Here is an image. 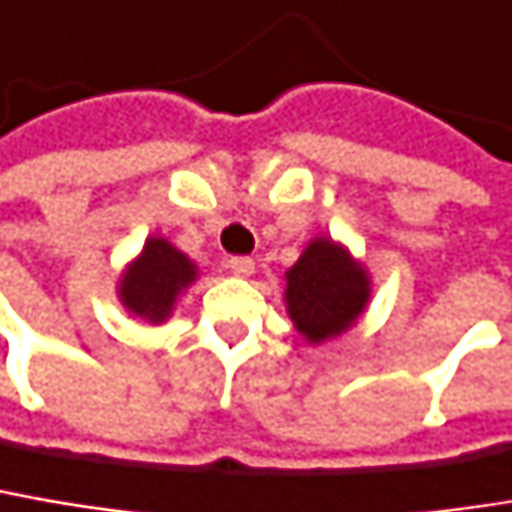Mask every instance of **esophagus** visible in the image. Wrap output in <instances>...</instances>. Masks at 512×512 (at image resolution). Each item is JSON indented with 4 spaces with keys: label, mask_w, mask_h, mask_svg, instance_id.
Here are the masks:
<instances>
[{
    "label": "esophagus",
    "mask_w": 512,
    "mask_h": 512,
    "mask_svg": "<svg viewBox=\"0 0 512 512\" xmlns=\"http://www.w3.org/2000/svg\"><path fill=\"white\" fill-rule=\"evenodd\" d=\"M228 272H234L240 278H249L255 272V260L252 257H228Z\"/></svg>",
    "instance_id": "1"
}]
</instances>
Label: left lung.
Listing matches in <instances>:
<instances>
[{"label": "left lung", "mask_w": 512, "mask_h": 512, "mask_svg": "<svg viewBox=\"0 0 512 512\" xmlns=\"http://www.w3.org/2000/svg\"><path fill=\"white\" fill-rule=\"evenodd\" d=\"M284 278L287 313L296 331L313 346L349 331L372 296V281L363 263L328 237L310 240Z\"/></svg>", "instance_id": "8db88e82"}]
</instances>
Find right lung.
Segmentation results:
<instances>
[{
    "label": "right lung",
    "mask_w": 512,
    "mask_h": 512,
    "mask_svg": "<svg viewBox=\"0 0 512 512\" xmlns=\"http://www.w3.org/2000/svg\"><path fill=\"white\" fill-rule=\"evenodd\" d=\"M196 275V263L184 252L163 237H149L143 252L125 266L119 278V302L131 316L161 325Z\"/></svg>",
    "instance_id": "1"
}]
</instances>
